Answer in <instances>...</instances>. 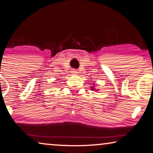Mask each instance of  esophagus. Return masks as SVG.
<instances>
[{
	"mask_svg": "<svg viewBox=\"0 0 153 153\" xmlns=\"http://www.w3.org/2000/svg\"><path fill=\"white\" fill-rule=\"evenodd\" d=\"M72 73H73V74H77V73H78V72H77V71L75 70V69H73Z\"/></svg>",
	"mask_w": 153,
	"mask_h": 153,
	"instance_id": "34e87169",
	"label": "esophagus"
}]
</instances>
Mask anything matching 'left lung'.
<instances>
[{
  "mask_svg": "<svg viewBox=\"0 0 153 153\" xmlns=\"http://www.w3.org/2000/svg\"><path fill=\"white\" fill-rule=\"evenodd\" d=\"M90 88H91V90H95V91H97V90H96V89L94 88V87H91V86Z\"/></svg>",
  "mask_w": 153,
  "mask_h": 153,
  "instance_id": "left-lung-1",
  "label": "left lung"
}]
</instances>
